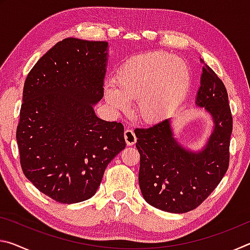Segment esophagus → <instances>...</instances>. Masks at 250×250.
Wrapping results in <instances>:
<instances>
[{"label": "esophagus", "mask_w": 250, "mask_h": 250, "mask_svg": "<svg viewBox=\"0 0 250 250\" xmlns=\"http://www.w3.org/2000/svg\"><path fill=\"white\" fill-rule=\"evenodd\" d=\"M125 140L128 146H133L137 142V137L132 129H125Z\"/></svg>", "instance_id": "obj_1"}]
</instances>
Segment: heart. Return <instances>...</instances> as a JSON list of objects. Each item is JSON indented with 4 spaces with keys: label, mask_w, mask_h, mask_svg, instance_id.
Returning a JSON list of instances; mask_svg holds the SVG:
<instances>
[{
    "label": "heart",
    "mask_w": 250,
    "mask_h": 250,
    "mask_svg": "<svg viewBox=\"0 0 250 250\" xmlns=\"http://www.w3.org/2000/svg\"><path fill=\"white\" fill-rule=\"evenodd\" d=\"M189 86V70L170 53L153 52L134 57L118 70L115 83L105 86L110 107L126 111L137 100V113L143 121L154 122L176 107Z\"/></svg>",
    "instance_id": "heart-1"
}]
</instances>
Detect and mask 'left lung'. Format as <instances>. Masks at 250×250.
<instances>
[{"label":"left lung","mask_w":250,"mask_h":250,"mask_svg":"<svg viewBox=\"0 0 250 250\" xmlns=\"http://www.w3.org/2000/svg\"><path fill=\"white\" fill-rule=\"evenodd\" d=\"M196 104L213 117L215 128L201 152H191L173 138L170 120L137 128L140 153L139 184L145 200L170 213L195 209L216 188L229 166L232 117L224 83L204 64Z\"/></svg>","instance_id":"obj_1"}]
</instances>
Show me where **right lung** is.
Wrapping results in <instances>:
<instances>
[{"label":"right lung","mask_w":250,"mask_h":250,"mask_svg":"<svg viewBox=\"0 0 250 250\" xmlns=\"http://www.w3.org/2000/svg\"><path fill=\"white\" fill-rule=\"evenodd\" d=\"M107 42L62 40L29 71L16 140L24 175L62 204L90 198L125 147L124 125L95 115L104 97Z\"/></svg>","instance_id":"add662e5"}]
</instances>
